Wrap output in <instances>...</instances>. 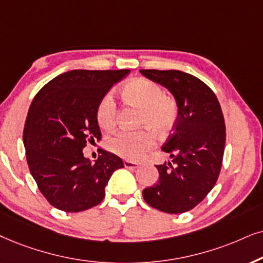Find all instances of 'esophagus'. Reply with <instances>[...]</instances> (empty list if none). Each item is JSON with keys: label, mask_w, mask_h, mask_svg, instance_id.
<instances>
[{"label": "esophagus", "mask_w": 263, "mask_h": 263, "mask_svg": "<svg viewBox=\"0 0 263 263\" xmlns=\"http://www.w3.org/2000/svg\"><path fill=\"white\" fill-rule=\"evenodd\" d=\"M125 168H128V170H135V168L139 167L138 162H132V161H124Z\"/></svg>", "instance_id": "34e87169"}]
</instances>
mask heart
<instances>
[{"label": "heart", "instance_id": "1", "mask_svg": "<svg viewBox=\"0 0 263 263\" xmlns=\"http://www.w3.org/2000/svg\"><path fill=\"white\" fill-rule=\"evenodd\" d=\"M120 95L127 102L141 109L139 124L148 126L156 135H164L177 120L178 106L171 97L164 96L159 84L145 78L129 80L121 87ZM117 108L110 96H104L97 108V121L102 128H111L115 124ZM154 138L145 129L120 131L108 141V146L126 160H138L152 148Z\"/></svg>", "mask_w": 263, "mask_h": 263}]
</instances>
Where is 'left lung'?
I'll return each mask as SVG.
<instances>
[{
  "mask_svg": "<svg viewBox=\"0 0 263 263\" xmlns=\"http://www.w3.org/2000/svg\"><path fill=\"white\" fill-rule=\"evenodd\" d=\"M145 78L172 93L178 117L162 145L171 162L157 164L159 181L143 190L150 207L168 214L195 208L214 187L225 149V120L215 93L181 71L141 69Z\"/></svg>",
  "mask_w": 263,
  "mask_h": 263,
  "instance_id": "1",
  "label": "left lung"
}]
</instances>
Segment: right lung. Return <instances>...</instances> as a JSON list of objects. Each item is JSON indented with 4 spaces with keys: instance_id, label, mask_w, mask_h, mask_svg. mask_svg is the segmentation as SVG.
Returning a JSON list of instances; mask_svg holds the SVG:
<instances>
[{
    "instance_id": "obj_1",
    "label": "right lung",
    "mask_w": 263,
    "mask_h": 263,
    "mask_svg": "<svg viewBox=\"0 0 263 263\" xmlns=\"http://www.w3.org/2000/svg\"><path fill=\"white\" fill-rule=\"evenodd\" d=\"M128 73L74 69L51 79L34 96L23 139L30 172L52 207L67 213L95 207L114 171L124 167L120 157L107 150L91 162L83 149L102 137L97 108Z\"/></svg>"
}]
</instances>
